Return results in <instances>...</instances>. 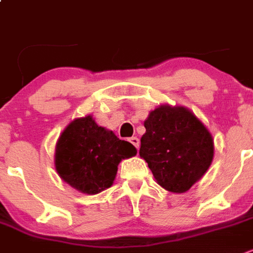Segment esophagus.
<instances>
[{
	"label": "esophagus",
	"mask_w": 253,
	"mask_h": 253,
	"mask_svg": "<svg viewBox=\"0 0 253 253\" xmlns=\"http://www.w3.org/2000/svg\"><path fill=\"white\" fill-rule=\"evenodd\" d=\"M129 142H130L131 144H133L134 147L136 148V149H139V145H140V142H139V139L136 138V136H131V138L129 139Z\"/></svg>",
	"instance_id": "obj_1"
}]
</instances>
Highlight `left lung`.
Listing matches in <instances>:
<instances>
[{
  "instance_id": "left-lung-1",
  "label": "left lung",
  "mask_w": 253,
  "mask_h": 253,
  "mask_svg": "<svg viewBox=\"0 0 253 253\" xmlns=\"http://www.w3.org/2000/svg\"><path fill=\"white\" fill-rule=\"evenodd\" d=\"M139 155L166 191L184 193L205 175L214 155L213 136L184 106L162 104L144 122Z\"/></svg>"
}]
</instances>
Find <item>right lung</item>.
<instances>
[{
	"label": "right lung",
	"instance_id": "1",
	"mask_svg": "<svg viewBox=\"0 0 253 253\" xmlns=\"http://www.w3.org/2000/svg\"><path fill=\"white\" fill-rule=\"evenodd\" d=\"M136 154L131 143L120 140L92 118L74 119L64 129L55 147V169L76 191L98 194L111 187L123 159Z\"/></svg>",
	"mask_w": 253,
	"mask_h": 253
}]
</instances>
